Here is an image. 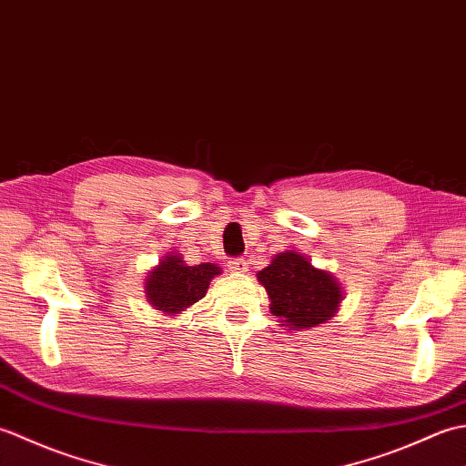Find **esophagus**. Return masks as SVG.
Listing matches in <instances>:
<instances>
[{"instance_id": "34e87169", "label": "esophagus", "mask_w": 466, "mask_h": 466, "mask_svg": "<svg viewBox=\"0 0 466 466\" xmlns=\"http://www.w3.org/2000/svg\"><path fill=\"white\" fill-rule=\"evenodd\" d=\"M228 266H230V270L232 272H248V268H250V264L248 262H246L244 258H238V260H232L230 264H228Z\"/></svg>"}]
</instances>
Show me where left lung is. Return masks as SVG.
<instances>
[{
  "mask_svg": "<svg viewBox=\"0 0 466 466\" xmlns=\"http://www.w3.org/2000/svg\"><path fill=\"white\" fill-rule=\"evenodd\" d=\"M256 276L268 292L270 312L286 330H309L332 320L344 299L339 279L316 268L299 250L276 254Z\"/></svg>",
  "mask_w": 466,
  "mask_h": 466,
  "instance_id": "obj_1",
  "label": "left lung"
}]
</instances>
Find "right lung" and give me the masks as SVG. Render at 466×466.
Returning a JSON list of instances; mask_svg holds the SVG:
<instances>
[{"instance_id": "1", "label": "right lung", "mask_w": 466, "mask_h": 466, "mask_svg": "<svg viewBox=\"0 0 466 466\" xmlns=\"http://www.w3.org/2000/svg\"><path fill=\"white\" fill-rule=\"evenodd\" d=\"M222 268L212 262H202L196 266H187L184 256L167 252L154 268L147 272L144 280L146 300L152 309L160 310L164 316H177L192 304L202 300L208 286Z\"/></svg>"}]
</instances>
